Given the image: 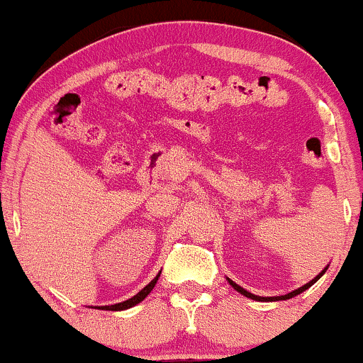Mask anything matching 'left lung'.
Returning a JSON list of instances; mask_svg holds the SVG:
<instances>
[{
	"label": "left lung",
	"instance_id": "left-lung-1",
	"mask_svg": "<svg viewBox=\"0 0 363 363\" xmlns=\"http://www.w3.org/2000/svg\"><path fill=\"white\" fill-rule=\"evenodd\" d=\"M326 269H328V268H324V269H323V272H320V273L318 274V277H315V278H314V280H311L309 283H306V285H303V286H301V289H297V290L290 291V294H286V295H280V297H259V295H254V294H251V291L244 290V289H242V286H239V285H237V283H235V281L228 280V278H227V280H228V283H230V285H232V286H234V289H235L237 291H239V294H242V295H244V297H247V298H252V301H261V302H277V301H289V298H291V297H295V295H298V294H302V291H306L307 289H309V286H312V285H314V283H315V281H318L320 277H323V274H324V272H326Z\"/></svg>",
	"mask_w": 363,
	"mask_h": 363
}]
</instances>
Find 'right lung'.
Segmentation results:
<instances>
[{"instance_id":"obj_1","label":"right lung","mask_w":363,"mask_h":363,"mask_svg":"<svg viewBox=\"0 0 363 363\" xmlns=\"http://www.w3.org/2000/svg\"><path fill=\"white\" fill-rule=\"evenodd\" d=\"M158 277H160V273L157 274L155 278H153L152 281L148 283L147 286H145L143 290H140L138 294L135 295V297H131V298H128V301H124V302H119V303H114V306H102V307H97V309H102V311H124V309H129V307H133V306H136V303H140L141 301H143L145 297H147V295L150 294V291L153 290V286H155V283H157V280H158Z\"/></svg>"}]
</instances>
